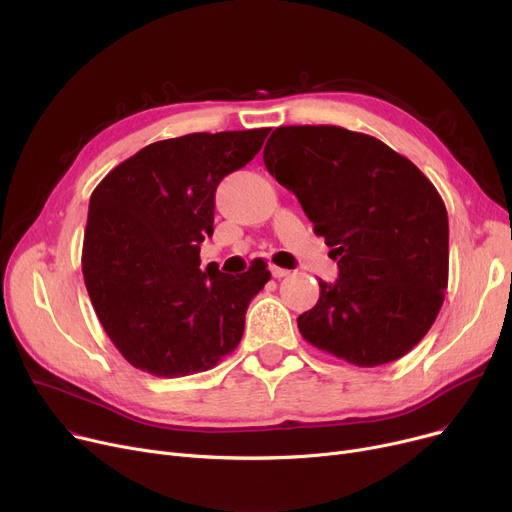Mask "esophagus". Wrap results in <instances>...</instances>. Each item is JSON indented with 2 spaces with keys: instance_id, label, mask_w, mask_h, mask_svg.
I'll return each mask as SVG.
<instances>
[{
  "instance_id": "1",
  "label": "esophagus",
  "mask_w": 512,
  "mask_h": 512,
  "mask_svg": "<svg viewBox=\"0 0 512 512\" xmlns=\"http://www.w3.org/2000/svg\"><path fill=\"white\" fill-rule=\"evenodd\" d=\"M290 272L288 270H284V267H278V265H272V276L274 278H284V276H288Z\"/></svg>"
}]
</instances>
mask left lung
Wrapping results in <instances>:
<instances>
[{"label": "left lung", "instance_id": "left-lung-1", "mask_svg": "<svg viewBox=\"0 0 512 512\" xmlns=\"http://www.w3.org/2000/svg\"><path fill=\"white\" fill-rule=\"evenodd\" d=\"M265 168L299 197L338 259L301 336L357 367L405 357L429 332L448 286V213L436 186L380 139L340 126H280Z\"/></svg>", "mask_w": 512, "mask_h": 512}]
</instances>
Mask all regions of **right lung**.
Wrapping results in <instances>:
<instances>
[{
    "instance_id": "right-lung-1",
    "label": "right lung",
    "mask_w": 512,
    "mask_h": 512,
    "mask_svg": "<svg viewBox=\"0 0 512 512\" xmlns=\"http://www.w3.org/2000/svg\"><path fill=\"white\" fill-rule=\"evenodd\" d=\"M270 128L193 132L124 159L91 195L83 276L120 355L157 378L207 371L245 332L251 299L272 278L255 259L240 276L209 263L215 188L259 153Z\"/></svg>"
}]
</instances>
